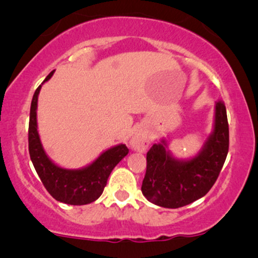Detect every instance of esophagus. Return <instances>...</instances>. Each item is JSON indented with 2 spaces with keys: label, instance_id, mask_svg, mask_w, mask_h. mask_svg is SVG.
Returning <instances> with one entry per match:
<instances>
[{
  "label": "esophagus",
  "instance_id": "obj_1",
  "mask_svg": "<svg viewBox=\"0 0 258 258\" xmlns=\"http://www.w3.org/2000/svg\"><path fill=\"white\" fill-rule=\"evenodd\" d=\"M150 144V135L144 127H137L133 132L131 139H130V146L133 150L139 153H144Z\"/></svg>",
  "mask_w": 258,
  "mask_h": 258
}]
</instances>
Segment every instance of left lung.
<instances>
[{
    "instance_id": "8db88e82",
    "label": "left lung",
    "mask_w": 258,
    "mask_h": 258,
    "mask_svg": "<svg viewBox=\"0 0 258 258\" xmlns=\"http://www.w3.org/2000/svg\"><path fill=\"white\" fill-rule=\"evenodd\" d=\"M229 147L226 105L215 104L214 126L194 156L178 159L165 138L147 153V172L142 193L148 201L166 209H178L200 199L212 188L226 161Z\"/></svg>"
}]
</instances>
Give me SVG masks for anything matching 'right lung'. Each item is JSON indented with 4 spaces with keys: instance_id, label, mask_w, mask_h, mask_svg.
I'll use <instances>...</instances> for the list:
<instances>
[{
    "instance_id": "add662e5",
    "label": "right lung",
    "mask_w": 258,
    "mask_h": 258,
    "mask_svg": "<svg viewBox=\"0 0 258 258\" xmlns=\"http://www.w3.org/2000/svg\"><path fill=\"white\" fill-rule=\"evenodd\" d=\"M54 72L49 73L43 84L52 78ZM41 86L32 97L29 120V154L32 165L44 188L55 200L68 205L93 203L102 195L111 171L128 154V149L125 144H117L104 150L94 161L81 168H65L55 164L47 155L37 131V102Z\"/></svg>"
}]
</instances>
